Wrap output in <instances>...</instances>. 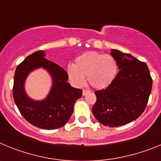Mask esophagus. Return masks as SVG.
I'll list each match as a JSON object with an SVG mask.
<instances>
[{
  "label": "esophagus",
  "instance_id": "1",
  "mask_svg": "<svg viewBox=\"0 0 161 161\" xmlns=\"http://www.w3.org/2000/svg\"><path fill=\"white\" fill-rule=\"evenodd\" d=\"M89 93V90H86V89H83V91H82V95L83 96H85V95L87 94V93Z\"/></svg>",
  "mask_w": 161,
  "mask_h": 161
}]
</instances>
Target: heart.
I'll return each mask as SVG.
<instances>
[{"instance_id":"heart-1","label":"heart","mask_w":161,"mask_h":161,"mask_svg":"<svg viewBox=\"0 0 161 161\" xmlns=\"http://www.w3.org/2000/svg\"><path fill=\"white\" fill-rule=\"evenodd\" d=\"M118 64L113 56L96 52H89L79 55L74 64L67 68L68 77L76 86H82L87 76L91 86L97 89L108 87L117 75Z\"/></svg>"}]
</instances>
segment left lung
<instances>
[{
	"instance_id": "left-lung-1",
	"label": "left lung",
	"mask_w": 161,
	"mask_h": 161,
	"mask_svg": "<svg viewBox=\"0 0 161 161\" xmlns=\"http://www.w3.org/2000/svg\"><path fill=\"white\" fill-rule=\"evenodd\" d=\"M119 72L106 89L97 90L92 112L97 120L109 127L123 126L136 120L144 111L150 96L153 79L144 62L112 49Z\"/></svg>"
}]
</instances>
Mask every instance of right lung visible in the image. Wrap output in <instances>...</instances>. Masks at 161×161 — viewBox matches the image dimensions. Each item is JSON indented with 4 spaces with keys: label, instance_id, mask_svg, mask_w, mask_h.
Instances as JSON below:
<instances>
[{
    "label": "right lung",
    "instance_id": "1",
    "mask_svg": "<svg viewBox=\"0 0 161 161\" xmlns=\"http://www.w3.org/2000/svg\"><path fill=\"white\" fill-rule=\"evenodd\" d=\"M46 69L53 77V87L42 101L32 100L25 93L24 85L29 73L37 68ZM66 71L45 58L43 51L30 55L18 65L14 74L13 95L21 114L33 126L54 130L64 126L73 112L74 104L82 97V90L72 87Z\"/></svg>",
    "mask_w": 161,
    "mask_h": 161
}]
</instances>
